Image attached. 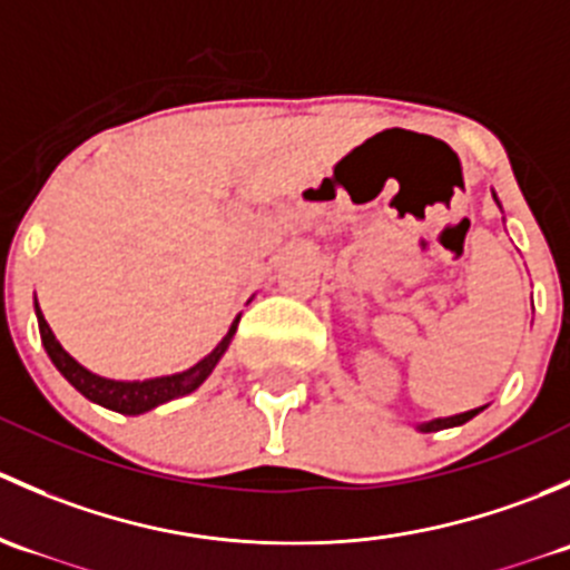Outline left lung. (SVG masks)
<instances>
[{
  "label": "left lung",
  "mask_w": 570,
  "mask_h": 570,
  "mask_svg": "<svg viewBox=\"0 0 570 570\" xmlns=\"http://www.w3.org/2000/svg\"><path fill=\"white\" fill-rule=\"evenodd\" d=\"M482 407H474V411H465V413H458V416H446V419H435V422H428V424H419V430L422 433H435V430H444V428H458V424H465L469 419H474L476 413H480Z\"/></svg>",
  "instance_id": "1"
}]
</instances>
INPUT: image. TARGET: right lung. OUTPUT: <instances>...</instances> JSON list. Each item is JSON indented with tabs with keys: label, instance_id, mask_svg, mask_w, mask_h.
<instances>
[{
	"label": "right lung",
	"instance_id": "obj_1",
	"mask_svg": "<svg viewBox=\"0 0 570 570\" xmlns=\"http://www.w3.org/2000/svg\"><path fill=\"white\" fill-rule=\"evenodd\" d=\"M36 312H38V327H40V338H43V347H46V353H49L51 364L60 370V375L66 377V381L71 383L79 394H85L88 400L99 402V405L109 407V411L126 413V416H137V413L151 411V407L163 405V402L174 400V396L195 392V389H198L200 383L209 377V372L215 370V364L220 361V355L226 353L228 342H232L234 331H237V322H239V320H234L228 336L223 338V342L217 344V347L212 350V353L206 355L200 364H195L193 370L178 372V375H170V377H154V381H142V383H120V381H107V377H99V375H94V372L85 370V366H79L77 361H73L71 355L60 347V342L55 338L49 322L43 320V314H40L38 306H36Z\"/></svg>",
	"mask_w": 570,
	"mask_h": 570
}]
</instances>
